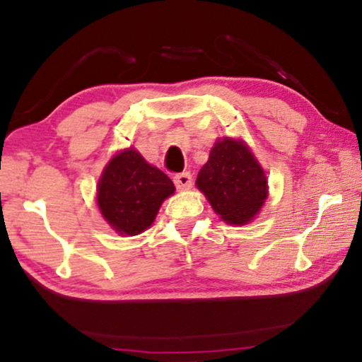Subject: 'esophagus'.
Listing matches in <instances>:
<instances>
[{
  "instance_id": "1",
  "label": "esophagus",
  "mask_w": 362,
  "mask_h": 362,
  "mask_svg": "<svg viewBox=\"0 0 362 362\" xmlns=\"http://www.w3.org/2000/svg\"><path fill=\"white\" fill-rule=\"evenodd\" d=\"M175 186L180 189V191H185V189H189L192 185V176L191 173H177L173 177Z\"/></svg>"
}]
</instances>
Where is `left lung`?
Listing matches in <instances>:
<instances>
[{"mask_svg": "<svg viewBox=\"0 0 362 362\" xmlns=\"http://www.w3.org/2000/svg\"><path fill=\"white\" fill-rule=\"evenodd\" d=\"M196 185L215 214L231 225L249 223L269 194L262 166L246 144L230 137L215 142Z\"/></svg>", "mask_w": 362, "mask_h": 362, "instance_id": "left-lung-1", "label": "left lung"}]
</instances>
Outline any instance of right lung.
Returning a JSON list of instances; mask_svg holds the SVG:
<instances>
[{
	"label": "right lung",
	"mask_w": 362,
	"mask_h": 362,
	"mask_svg": "<svg viewBox=\"0 0 362 362\" xmlns=\"http://www.w3.org/2000/svg\"><path fill=\"white\" fill-rule=\"evenodd\" d=\"M173 192V181L131 147L116 153L105 166L97 186V204L116 233L134 236L153 223L160 205Z\"/></svg>",
	"instance_id": "right-lung-1"
}]
</instances>
